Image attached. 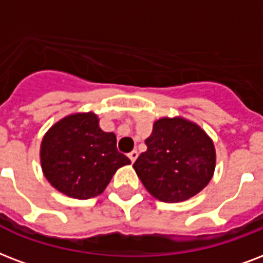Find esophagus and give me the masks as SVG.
I'll return each mask as SVG.
<instances>
[{
  "instance_id": "1",
  "label": "esophagus",
  "mask_w": 263,
  "mask_h": 263,
  "mask_svg": "<svg viewBox=\"0 0 263 263\" xmlns=\"http://www.w3.org/2000/svg\"><path fill=\"white\" fill-rule=\"evenodd\" d=\"M128 157H129V160H131L132 163H135V160L138 158V152H136V150H132L131 153H128Z\"/></svg>"
}]
</instances>
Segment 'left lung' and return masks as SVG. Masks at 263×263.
<instances>
[{
  "label": "left lung",
  "mask_w": 263,
  "mask_h": 263,
  "mask_svg": "<svg viewBox=\"0 0 263 263\" xmlns=\"http://www.w3.org/2000/svg\"><path fill=\"white\" fill-rule=\"evenodd\" d=\"M147 150L134 163L147 192L164 203H179L207 186L215 170L208 135L183 118H161L145 140Z\"/></svg>",
  "instance_id": "obj_1"
}]
</instances>
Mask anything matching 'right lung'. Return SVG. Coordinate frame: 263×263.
<instances>
[{
	"label": "right lung",
	"mask_w": 263,
	"mask_h": 263,
	"mask_svg": "<svg viewBox=\"0 0 263 263\" xmlns=\"http://www.w3.org/2000/svg\"><path fill=\"white\" fill-rule=\"evenodd\" d=\"M127 164L131 160L117 150L116 135L102 131L93 113L60 120L41 143L44 175L55 189L73 198L100 194L118 168Z\"/></svg>",
	"instance_id": "right-lung-1"
}]
</instances>
